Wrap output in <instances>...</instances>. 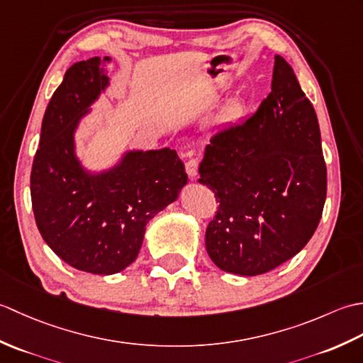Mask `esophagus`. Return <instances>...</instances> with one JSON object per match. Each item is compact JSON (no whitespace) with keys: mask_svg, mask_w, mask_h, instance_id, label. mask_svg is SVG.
I'll use <instances>...</instances> for the list:
<instances>
[{"mask_svg":"<svg viewBox=\"0 0 363 363\" xmlns=\"http://www.w3.org/2000/svg\"><path fill=\"white\" fill-rule=\"evenodd\" d=\"M198 167H199V160L196 157H190L186 162V172L190 177H195L198 174Z\"/></svg>","mask_w":363,"mask_h":363,"instance_id":"esophagus-1","label":"esophagus"}]
</instances>
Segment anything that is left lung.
Returning a JSON list of instances; mask_svg holds the SVG:
<instances>
[{"label": "left lung", "instance_id": "8db88e82", "mask_svg": "<svg viewBox=\"0 0 363 363\" xmlns=\"http://www.w3.org/2000/svg\"><path fill=\"white\" fill-rule=\"evenodd\" d=\"M199 176L218 203L206 248L223 272L264 274L311 240L326 164L317 113L284 57L274 56L272 91L256 113L212 135Z\"/></svg>", "mask_w": 363, "mask_h": 363}]
</instances>
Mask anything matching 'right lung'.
<instances>
[{
    "label": "right lung",
    "instance_id": "right-lung-1",
    "mask_svg": "<svg viewBox=\"0 0 363 363\" xmlns=\"http://www.w3.org/2000/svg\"><path fill=\"white\" fill-rule=\"evenodd\" d=\"M91 57L68 68L50 99L30 172L37 228L57 256L81 272L113 274L133 264L146 223L176 201L187 173L174 150L128 151L91 174L74 154V130L109 78Z\"/></svg>",
    "mask_w": 363,
    "mask_h": 363
}]
</instances>
